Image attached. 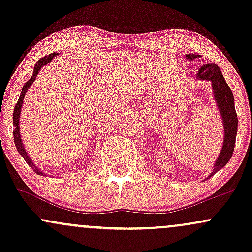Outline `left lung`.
Returning a JSON list of instances; mask_svg holds the SVG:
<instances>
[{"instance_id":"8db88e82","label":"left lung","mask_w":252,"mask_h":252,"mask_svg":"<svg viewBox=\"0 0 252 252\" xmlns=\"http://www.w3.org/2000/svg\"><path fill=\"white\" fill-rule=\"evenodd\" d=\"M186 59L194 60L198 59V54H186ZM199 80H210L212 85L213 97L218 106L219 112L222 120V126H224V141H222V147L218 158H217L215 164L212 167V172L210 173L209 178L213 176L218 170L222 167L226 166L230 161L231 156L233 154L237 136V126H238V118H237L236 109H235V99H233V94L231 91L230 86L225 82V78L222 77L220 68L216 63H205L200 67L195 76Z\"/></svg>"}]
</instances>
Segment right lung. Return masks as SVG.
Wrapping results in <instances>:
<instances>
[{
	"label": "right lung",
	"instance_id": "obj_1",
	"mask_svg": "<svg viewBox=\"0 0 252 252\" xmlns=\"http://www.w3.org/2000/svg\"><path fill=\"white\" fill-rule=\"evenodd\" d=\"M57 54L58 53H51V54H48V56L41 58V59H40V60H37L36 63H35V66H34L33 76H32L31 79L28 80V82L26 83L24 86H22L21 94H20L19 100H17V103H16V105H15V109H14V115H13L14 142H15L17 152H19L20 155H21L22 158H25V161L28 163V166H31V168L33 169L34 172H35L36 174H39V175H46V174L43 172H41V169L37 168L36 164H34L33 161H32V158H30V155H28V153L26 152L25 146H24V143H22V140H21V134H20V126H19V124H20V115H21V108H22V104H24V98H25L26 92H27V90L30 89L31 86H32V84L34 83V80H35V78L37 76V73H39V72H40V70H41L43 66L47 65V63H50L51 60L57 56Z\"/></svg>",
	"mask_w": 252,
	"mask_h": 252
}]
</instances>
